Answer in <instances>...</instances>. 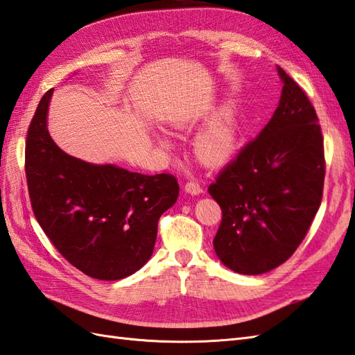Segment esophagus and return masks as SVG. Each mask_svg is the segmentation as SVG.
<instances>
[{
    "label": "esophagus",
    "mask_w": 355,
    "mask_h": 355,
    "mask_svg": "<svg viewBox=\"0 0 355 355\" xmlns=\"http://www.w3.org/2000/svg\"><path fill=\"white\" fill-rule=\"evenodd\" d=\"M184 191L191 195H200L202 193V187L200 186V183H196V181H187Z\"/></svg>",
    "instance_id": "esophagus-1"
}]
</instances>
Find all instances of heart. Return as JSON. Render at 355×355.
I'll return each mask as SVG.
<instances>
[{
    "label": "heart",
    "mask_w": 355,
    "mask_h": 355,
    "mask_svg": "<svg viewBox=\"0 0 355 355\" xmlns=\"http://www.w3.org/2000/svg\"><path fill=\"white\" fill-rule=\"evenodd\" d=\"M183 125V122H175ZM241 140V121L233 105H224L195 139L198 155L209 163L228 160L236 153Z\"/></svg>",
    "instance_id": "obj_1"
}]
</instances>
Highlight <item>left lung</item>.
Segmentation results:
<instances>
[{
  "label": "left lung",
  "mask_w": 355,
  "mask_h": 355,
  "mask_svg": "<svg viewBox=\"0 0 355 355\" xmlns=\"http://www.w3.org/2000/svg\"><path fill=\"white\" fill-rule=\"evenodd\" d=\"M277 110L260 135L209 187L222 210L216 255L243 275L265 274L296 251L322 201L325 159L318 114L306 92L278 66Z\"/></svg>",
  "instance_id": "left-lung-1"
}]
</instances>
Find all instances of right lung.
<instances>
[{"mask_svg": "<svg viewBox=\"0 0 355 355\" xmlns=\"http://www.w3.org/2000/svg\"><path fill=\"white\" fill-rule=\"evenodd\" d=\"M53 90L39 101L26 140L31 209L72 266L96 279L125 278L150 260L159 219L178 198L177 178L87 163L63 153L46 127Z\"/></svg>", "mask_w": 355, "mask_h": 355, "instance_id": "right-lung-1", "label": "right lung"}]
</instances>
